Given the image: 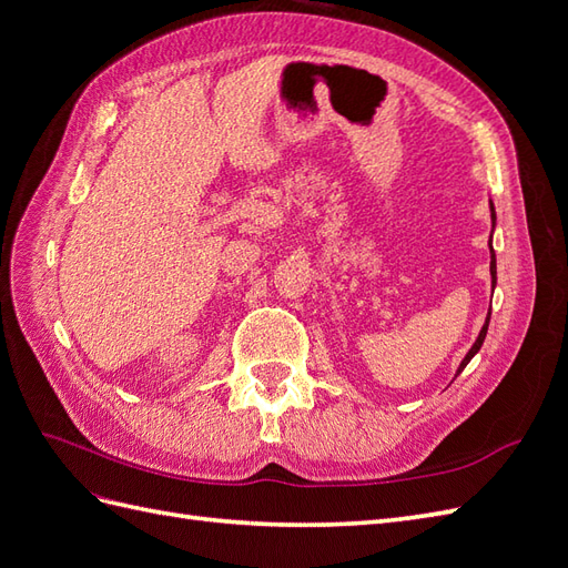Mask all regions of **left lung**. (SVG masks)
Here are the masks:
<instances>
[{
	"label": "left lung",
	"mask_w": 568,
	"mask_h": 568,
	"mask_svg": "<svg viewBox=\"0 0 568 568\" xmlns=\"http://www.w3.org/2000/svg\"><path fill=\"white\" fill-rule=\"evenodd\" d=\"M490 209H493V203H490ZM493 225H495V211H493ZM490 274H493V286H495V251H493V246H490ZM488 322H490V313H488V320H486V324H484V329H480V334H478V338H476V343L471 346V351L467 353V357L462 359V365H459V369H457V374L469 365V359L480 351V346H484V338H486V332H488Z\"/></svg>",
	"instance_id": "8db88e82"
}]
</instances>
